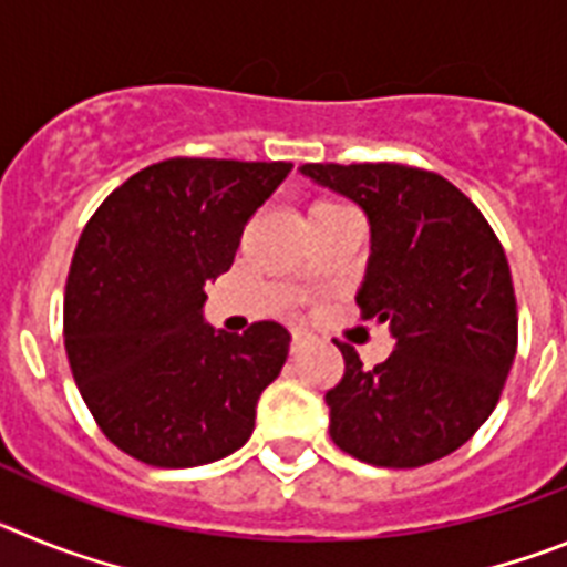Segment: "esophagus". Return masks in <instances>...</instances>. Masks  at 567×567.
<instances>
[{"mask_svg": "<svg viewBox=\"0 0 567 567\" xmlns=\"http://www.w3.org/2000/svg\"><path fill=\"white\" fill-rule=\"evenodd\" d=\"M307 343H309V334L300 332V329H295V332H292V352H300V349H303Z\"/></svg>", "mask_w": 567, "mask_h": 567, "instance_id": "1", "label": "esophagus"}]
</instances>
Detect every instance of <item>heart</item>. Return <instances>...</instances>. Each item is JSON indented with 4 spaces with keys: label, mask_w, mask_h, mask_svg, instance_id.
<instances>
[{
    "label": "heart",
    "mask_w": 567,
    "mask_h": 567,
    "mask_svg": "<svg viewBox=\"0 0 567 567\" xmlns=\"http://www.w3.org/2000/svg\"><path fill=\"white\" fill-rule=\"evenodd\" d=\"M332 209H343L340 204L329 202V198H318V202H312V207H309V215H318V213H332Z\"/></svg>",
    "instance_id": "obj_1"
}]
</instances>
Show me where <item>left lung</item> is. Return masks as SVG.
Wrapping results in <instances>:
<instances>
[{
	"label": "left lung",
	"mask_w": 567,
	"mask_h": 567,
	"mask_svg": "<svg viewBox=\"0 0 567 567\" xmlns=\"http://www.w3.org/2000/svg\"><path fill=\"white\" fill-rule=\"evenodd\" d=\"M352 198L372 227L358 307L389 323L394 352L363 369L352 346L327 392L340 452L380 468H417L474 437L517 354V298L503 244L452 182L405 164H303Z\"/></svg>",
	"instance_id": "8db88e82"
}]
</instances>
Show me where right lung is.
I'll return each mask as SVG.
<instances>
[{"instance_id": "right-lung-1", "label": "right lung", "mask_w": 567, "mask_h": 567, "mask_svg": "<svg viewBox=\"0 0 567 567\" xmlns=\"http://www.w3.org/2000/svg\"><path fill=\"white\" fill-rule=\"evenodd\" d=\"M289 162L167 158L107 195L64 287V349L99 429L124 454L193 468L238 452L289 332L204 323V284L233 267L244 227Z\"/></svg>"}]
</instances>
